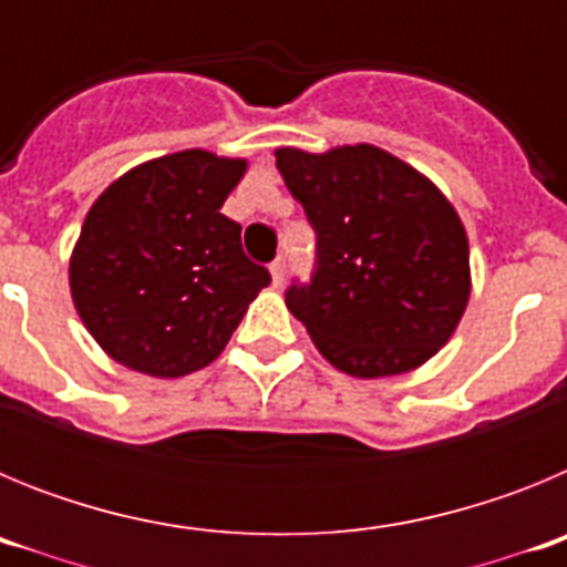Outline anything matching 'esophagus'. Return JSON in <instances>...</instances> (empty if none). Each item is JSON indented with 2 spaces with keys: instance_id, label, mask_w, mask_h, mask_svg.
Listing matches in <instances>:
<instances>
[{
  "instance_id": "34e87169",
  "label": "esophagus",
  "mask_w": 567,
  "mask_h": 567,
  "mask_svg": "<svg viewBox=\"0 0 567 567\" xmlns=\"http://www.w3.org/2000/svg\"><path fill=\"white\" fill-rule=\"evenodd\" d=\"M269 272H272L275 287H280V284H284V278H287V258H275L272 264H269Z\"/></svg>"
}]
</instances>
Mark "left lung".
<instances>
[{
    "label": "left lung",
    "mask_w": 567,
    "mask_h": 567,
    "mask_svg": "<svg viewBox=\"0 0 567 567\" xmlns=\"http://www.w3.org/2000/svg\"><path fill=\"white\" fill-rule=\"evenodd\" d=\"M275 158L318 235L312 280L287 289L318 352L352 378L412 372L437 354L471 295L468 238L449 198L372 144Z\"/></svg>",
    "instance_id": "left-lung-1"
}]
</instances>
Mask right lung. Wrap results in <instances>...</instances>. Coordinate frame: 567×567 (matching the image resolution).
<instances>
[{
  "instance_id": "1",
  "label": "right lung",
  "mask_w": 567,
  "mask_h": 567,
  "mask_svg": "<svg viewBox=\"0 0 567 567\" xmlns=\"http://www.w3.org/2000/svg\"><path fill=\"white\" fill-rule=\"evenodd\" d=\"M247 173L207 150L162 155L110 184L70 255V295L104 352L150 378L213 363L269 272L221 213Z\"/></svg>"
}]
</instances>
